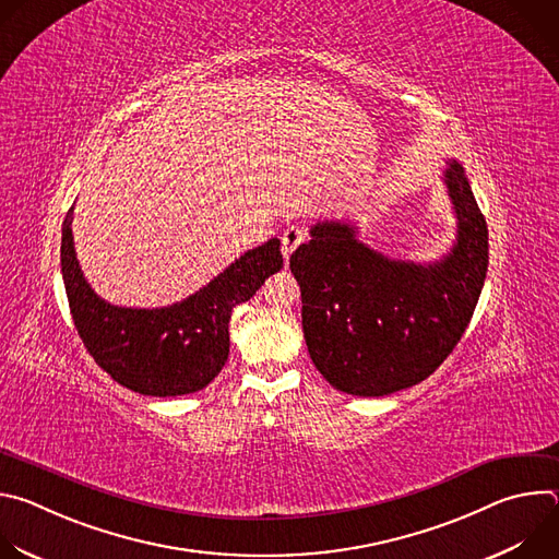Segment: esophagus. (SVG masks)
<instances>
[{"label": "esophagus", "instance_id": "1", "mask_svg": "<svg viewBox=\"0 0 559 559\" xmlns=\"http://www.w3.org/2000/svg\"><path fill=\"white\" fill-rule=\"evenodd\" d=\"M302 241H305V229H300V227H296V225L287 227V229L281 234V250H283L285 261L292 257V252H294Z\"/></svg>", "mask_w": 559, "mask_h": 559}]
</instances>
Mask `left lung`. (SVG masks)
Wrapping results in <instances>:
<instances>
[{
    "label": "left lung",
    "instance_id": "obj_1",
    "mask_svg": "<svg viewBox=\"0 0 559 559\" xmlns=\"http://www.w3.org/2000/svg\"><path fill=\"white\" fill-rule=\"evenodd\" d=\"M444 183L457 236L436 263L386 259L343 221H318L289 257L307 352L338 391L378 397L414 386L462 338L487 278L489 229L460 164L449 162Z\"/></svg>",
    "mask_w": 559,
    "mask_h": 559
}]
</instances>
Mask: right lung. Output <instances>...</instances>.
Masks as SVG:
<instances>
[{"instance_id":"add662e5","label":"right lung","mask_w":559,"mask_h":559,"mask_svg":"<svg viewBox=\"0 0 559 559\" xmlns=\"http://www.w3.org/2000/svg\"><path fill=\"white\" fill-rule=\"evenodd\" d=\"M72 210L61 227V276L76 334L95 362L141 395H183L207 386L229 354L234 307L283 267L278 238L248 250L181 302L134 309L106 302L84 278L72 243Z\"/></svg>"}]
</instances>
